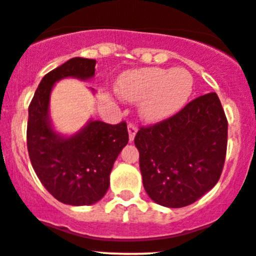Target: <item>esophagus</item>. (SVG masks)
Returning a JSON list of instances; mask_svg holds the SVG:
<instances>
[{
    "mask_svg": "<svg viewBox=\"0 0 256 256\" xmlns=\"http://www.w3.org/2000/svg\"><path fill=\"white\" fill-rule=\"evenodd\" d=\"M136 132H138V128L136 127V124H133V123H129L128 124V133H129V140H133L134 136H136Z\"/></svg>",
    "mask_w": 256,
    "mask_h": 256,
    "instance_id": "obj_1",
    "label": "esophagus"
}]
</instances>
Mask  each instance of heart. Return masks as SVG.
Instances as JSON below:
<instances>
[{
    "instance_id": "heart-1",
    "label": "heart",
    "mask_w": 256,
    "mask_h": 256,
    "mask_svg": "<svg viewBox=\"0 0 256 256\" xmlns=\"http://www.w3.org/2000/svg\"><path fill=\"white\" fill-rule=\"evenodd\" d=\"M117 91L128 101H140L144 120L159 122L182 108L194 91V78L186 69L146 68L127 71L117 81Z\"/></svg>"
}]
</instances>
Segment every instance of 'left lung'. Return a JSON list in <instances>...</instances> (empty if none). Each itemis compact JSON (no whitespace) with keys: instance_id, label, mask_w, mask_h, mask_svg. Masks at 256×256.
<instances>
[{"instance_id":"left-lung-1","label":"left lung","mask_w":256,"mask_h":256,"mask_svg":"<svg viewBox=\"0 0 256 256\" xmlns=\"http://www.w3.org/2000/svg\"><path fill=\"white\" fill-rule=\"evenodd\" d=\"M226 138L228 122L216 92L192 100L168 120L139 128L134 144L150 198L170 208L201 198L220 180Z\"/></svg>"}]
</instances>
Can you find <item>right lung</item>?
<instances>
[{
  "label": "right lung",
  "instance_id": "obj_1",
  "mask_svg": "<svg viewBox=\"0 0 256 256\" xmlns=\"http://www.w3.org/2000/svg\"><path fill=\"white\" fill-rule=\"evenodd\" d=\"M96 60L72 58L42 78L28 108L27 148L40 182L58 201L88 206L104 196L116 159L128 143L127 123L90 120L80 132L62 136L50 124L54 84L65 78H94Z\"/></svg>",
  "mask_w": 256,
  "mask_h": 256
}]
</instances>
